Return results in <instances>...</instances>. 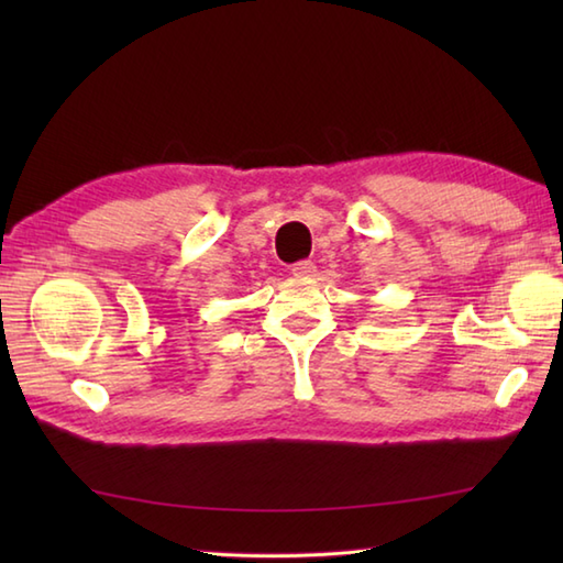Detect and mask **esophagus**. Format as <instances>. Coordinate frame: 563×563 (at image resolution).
<instances>
[{
  "label": "esophagus",
  "mask_w": 563,
  "mask_h": 563,
  "mask_svg": "<svg viewBox=\"0 0 563 563\" xmlns=\"http://www.w3.org/2000/svg\"><path fill=\"white\" fill-rule=\"evenodd\" d=\"M290 273L295 275V278L307 280V278H312V275L317 273V266H314L312 261H300V263H295V266L290 268Z\"/></svg>",
  "instance_id": "obj_1"
}]
</instances>
